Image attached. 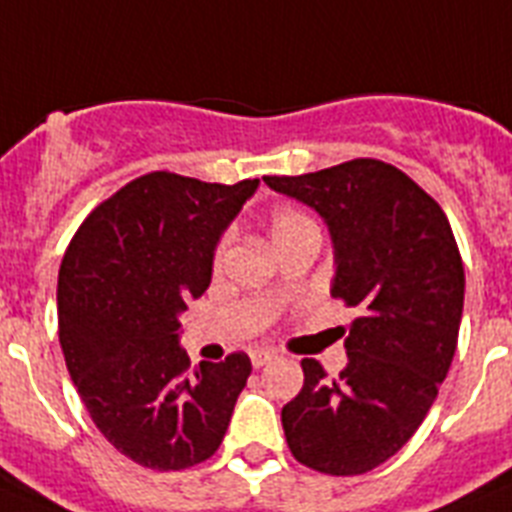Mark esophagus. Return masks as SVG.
I'll use <instances>...</instances> for the list:
<instances>
[{
    "label": "esophagus",
    "mask_w": 512,
    "mask_h": 512,
    "mask_svg": "<svg viewBox=\"0 0 512 512\" xmlns=\"http://www.w3.org/2000/svg\"><path fill=\"white\" fill-rule=\"evenodd\" d=\"M272 358H274L272 350H264V348L251 350V363H253V369H261V366H264V363L272 361Z\"/></svg>",
    "instance_id": "obj_1"
}]
</instances>
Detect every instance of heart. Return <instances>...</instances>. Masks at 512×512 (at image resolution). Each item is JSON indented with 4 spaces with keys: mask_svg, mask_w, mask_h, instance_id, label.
Segmentation results:
<instances>
[{
    "mask_svg": "<svg viewBox=\"0 0 512 512\" xmlns=\"http://www.w3.org/2000/svg\"><path fill=\"white\" fill-rule=\"evenodd\" d=\"M314 227H316L314 219L306 217L303 211L290 209V206H280V209H274L272 217H269V235H272L274 246H280V243L295 238V235H301V232L314 230ZM225 248H227V238L222 240L217 248V264L222 261V256H225Z\"/></svg>",
    "mask_w": 512,
    "mask_h": 512,
    "instance_id": "heart-1",
    "label": "heart"
}]
</instances>
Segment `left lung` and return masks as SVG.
Here are the masks:
<instances>
[{"mask_svg":"<svg viewBox=\"0 0 512 512\" xmlns=\"http://www.w3.org/2000/svg\"><path fill=\"white\" fill-rule=\"evenodd\" d=\"M264 183L324 219L335 251L329 293L361 311L340 377L314 358L301 363L303 390L282 408L287 447L322 474H366L413 437L453 363L466 293L453 227L379 159Z\"/></svg>","mask_w":512,"mask_h":512,"instance_id":"obj_1","label":"left lung"}]
</instances>
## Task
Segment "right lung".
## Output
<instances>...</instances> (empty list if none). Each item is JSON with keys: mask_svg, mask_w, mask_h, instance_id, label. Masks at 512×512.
Instances as JSON below:
<instances>
[{"mask_svg": "<svg viewBox=\"0 0 512 512\" xmlns=\"http://www.w3.org/2000/svg\"><path fill=\"white\" fill-rule=\"evenodd\" d=\"M259 180L151 172L96 206L59 266V345L96 429L154 471L217 453L251 374L232 353L190 371L180 314L211 282L214 251Z\"/></svg>", "mask_w": 512, "mask_h": 512, "instance_id": "1", "label": "right lung"}]
</instances>
